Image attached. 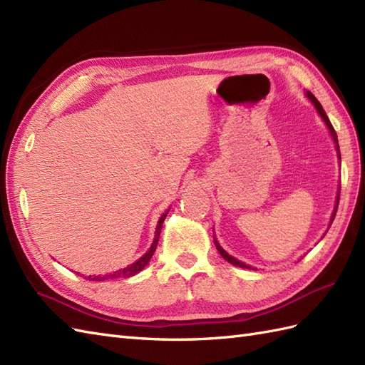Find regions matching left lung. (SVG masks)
<instances>
[{
    "mask_svg": "<svg viewBox=\"0 0 365 365\" xmlns=\"http://www.w3.org/2000/svg\"><path fill=\"white\" fill-rule=\"evenodd\" d=\"M307 96H309V100L314 104V107H317V110H318V113L322 116V120H324V123L327 124V127H329V130H330V133H331V138H333V141H334V144H336V149L339 150V144H338V135H336V132H334V129H333V125H331V123H330V120L327 118V115H326V112H324V109H322V106L319 104V101L317 100V98H314V95L312 93V92H307ZM339 158H341V155H339ZM339 204V195H338V200H336V205ZM336 212H338V207H334V210H333V215H331V222H333V220H334V216H336ZM331 225V224H330ZM215 244H216V249H218V252L221 253V256L222 258L225 259V261H229L230 264H233V265H238V267H242V269H252L250 265H245L244 262H241V261H238V259H235L233 256H230L227 252L225 250H222V247L221 245L215 241Z\"/></svg>",
    "mask_w": 365,
    "mask_h": 365,
    "instance_id": "8db88e82",
    "label": "left lung"
}]
</instances>
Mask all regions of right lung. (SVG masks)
<instances>
[{
    "mask_svg": "<svg viewBox=\"0 0 365 365\" xmlns=\"http://www.w3.org/2000/svg\"><path fill=\"white\" fill-rule=\"evenodd\" d=\"M165 216H167V212L161 216L160 221H158V225H156L155 240H153V244H152L150 250L147 252L144 256H141V258L138 259L136 262H133L132 265H129V267H125V269H123V270H116V272H113V273H110V274H103V277H100V274H98V277H86V279H88V281H104V279H113V278H129V277H133V274H136L138 272H141V270L145 267V265H147V262L150 261V258H152L155 250H156V245H158L160 233H161L163 222H164V220H165ZM83 277H84V274H83Z\"/></svg>",
    "mask_w": 365,
    "mask_h": 365,
    "instance_id": "add662e5",
    "label": "right lung"
}]
</instances>
